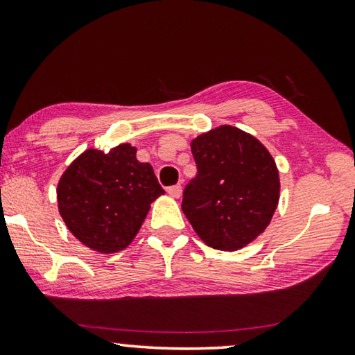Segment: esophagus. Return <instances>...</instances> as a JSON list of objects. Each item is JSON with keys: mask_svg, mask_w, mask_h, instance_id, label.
Instances as JSON below:
<instances>
[{"mask_svg": "<svg viewBox=\"0 0 355 355\" xmlns=\"http://www.w3.org/2000/svg\"><path fill=\"white\" fill-rule=\"evenodd\" d=\"M168 193L171 197H174V198H179L181 197V193H182V187H181V184H176V186H171V187H168Z\"/></svg>", "mask_w": 355, "mask_h": 355, "instance_id": "34e87169", "label": "esophagus"}]
</instances>
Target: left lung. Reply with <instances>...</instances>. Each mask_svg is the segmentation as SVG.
Wrapping results in <instances>:
<instances>
[{
    "mask_svg": "<svg viewBox=\"0 0 355 355\" xmlns=\"http://www.w3.org/2000/svg\"><path fill=\"white\" fill-rule=\"evenodd\" d=\"M191 150L197 176L184 189V215L207 245L242 249L265 231L278 207L273 157L254 135L232 125L198 135Z\"/></svg>",
    "mask_w": 355,
    "mask_h": 355,
    "instance_id": "1",
    "label": "left lung"
}]
</instances>
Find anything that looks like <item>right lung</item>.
Here are the masks:
<instances>
[{"mask_svg": "<svg viewBox=\"0 0 355 355\" xmlns=\"http://www.w3.org/2000/svg\"><path fill=\"white\" fill-rule=\"evenodd\" d=\"M121 144L110 153L89 148L69 164L58 184V208L67 230L101 254L128 247L164 193L153 168Z\"/></svg>", "mask_w": 355, "mask_h": 355, "instance_id": "obj_1", "label": "right lung"}]
</instances>
